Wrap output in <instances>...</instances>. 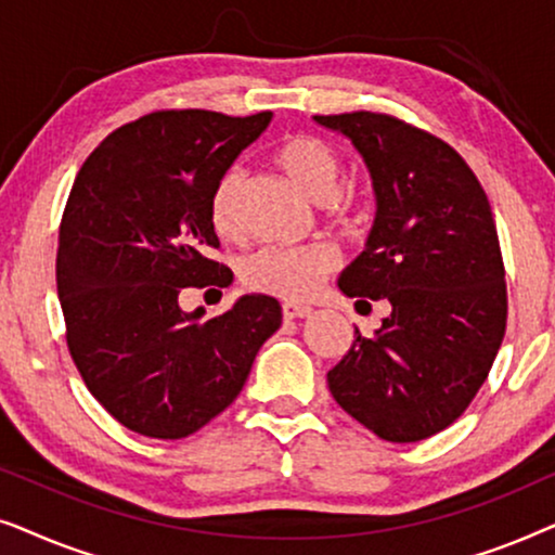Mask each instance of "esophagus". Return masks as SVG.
<instances>
[{"label":"esophagus","instance_id":"esophagus-1","mask_svg":"<svg viewBox=\"0 0 555 555\" xmlns=\"http://www.w3.org/2000/svg\"><path fill=\"white\" fill-rule=\"evenodd\" d=\"M313 310H310L308 306H300V302H283V318L285 321H295V318H308Z\"/></svg>","mask_w":555,"mask_h":555}]
</instances>
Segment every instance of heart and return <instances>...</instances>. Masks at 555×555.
Masks as SVG:
<instances>
[{
	"instance_id": "1",
	"label": "heart",
	"mask_w": 555,
	"mask_h": 555,
	"mask_svg": "<svg viewBox=\"0 0 555 555\" xmlns=\"http://www.w3.org/2000/svg\"><path fill=\"white\" fill-rule=\"evenodd\" d=\"M275 162L302 194L318 204H338L344 184V158L325 139L310 133H295L280 143ZM242 189L240 169H230L217 181L209 199V222L222 237H237V199ZM351 211V204H344ZM338 268L336 249L328 245L300 247H262L242 260L240 278L255 293L275 295L285 300H306L318 285Z\"/></svg>"
}]
</instances>
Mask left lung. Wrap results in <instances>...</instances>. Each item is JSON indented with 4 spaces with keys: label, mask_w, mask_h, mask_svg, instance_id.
Listing matches in <instances>:
<instances>
[{
    "label": "left lung",
    "mask_w": 555,
    "mask_h": 555,
    "mask_svg": "<svg viewBox=\"0 0 555 555\" xmlns=\"http://www.w3.org/2000/svg\"><path fill=\"white\" fill-rule=\"evenodd\" d=\"M353 141L376 192L366 249L338 287L386 300L374 336L328 371L340 409L386 442H420L460 420L507 323L505 264L488 196L450 143L389 113L315 116Z\"/></svg>",
    "instance_id": "left-lung-1"
}]
</instances>
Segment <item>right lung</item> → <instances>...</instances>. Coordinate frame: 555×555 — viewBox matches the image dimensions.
<instances>
[{
	"label": "right lung",
	"mask_w": 555,
	"mask_h": 555,
	"mask_svg": "<svg viewBox=\"0 0 555 555\" xmlns=\"http://www.w3.org/2000/svg\"><path fill=\"white\" fill-rule=\"evenodd\" d=\"M272 118L154 111L120 126L80 166L57 237L65 338L88 391L135 435L181 439L237 399L283 313L245 295L222 315L184 313V287H224L211 260L217 181Z\"/></svg>",
	"instance_id": "1"
}]
</instances>
